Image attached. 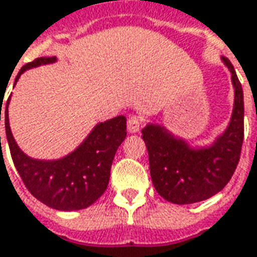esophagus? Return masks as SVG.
I'll use <instances>...</instances> for the list:
<instances>
[{"label": "esophagus", "mask_w": 257, "mask_h": 257, "mask_svg": "<svg viewBox=\"0 0 257 257\" xmlns=\"http://www.w3.org/2000/svg\"><path fill=\"white\" fill-rule=\"evenodd\" d=\"M126 126H128L129 134H138L141 129V119L138 116H131L126 122Z\"/></svg>", "instance_id": "34e87169"}]
</instances>
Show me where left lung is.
<instances>
[{
	"label": "left lung",
	"mask_w": 257,
	"mask_h": 257,
	"mask_svg": "<svg viewBox=\"0 0 257 257\" xmlns=\"http://www.w3.org/2000/svg\"><path fill=\"white\" fill-rule=\"evenodd\" d=\"M221 61L231 73L234 104L228 125L209 145H193L159 123L149 122L142 129L154 188L174 204L197 203L214 196L228 184L239 161L243 91L232 64L225 57Z\"/></svg>",
	"instance_id": "left-lung-1"
}]
</instances>
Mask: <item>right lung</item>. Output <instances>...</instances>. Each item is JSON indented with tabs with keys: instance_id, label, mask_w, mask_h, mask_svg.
<instances>
[{
	"instance_id": "1",
	"label": "right lung",
	"mask_w": 257,
	"mask_h": 257,
	"mask_svg": "<svg viewBox=\"0 0 257 257\" xmlns=\"http://www.w3.org/2000/svg\"><path fill=\"white\" fill-rule=\"evenodd\" d=\"M54 62H57V57H43L29 62L19 71L15 85L28 69ZM10 101L11 96L5 105L7 141L14 164L29 192L41 203L61 211L82 210L94 203L107 189L114 156L126 138V118L118 115L98 122L75 150L61 159H33L18 146L12 135L8 115ZM1 108L3 103L0 121Z\"/></svg>"
}]
</instances>
